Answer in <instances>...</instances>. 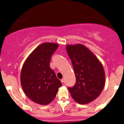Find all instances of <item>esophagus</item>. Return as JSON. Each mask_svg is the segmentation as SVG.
Returning a JSON list of instances; mask_svg holds the SVG:
<instances>
[{"label": "esophagus", "instance_id": "1", "mask_svg": "<svg viewBox=\"0 0 124 124\" xmlns=\"http://www.w3.org/2000/svg\"><path fill=\"white\" fill-rule=\"evenodd\" d=\"M61 82H62V85H65V80H64V79H62V80H61Z\"/></svg>", "mask_w": 124, "mask_h": 124}]
</instances>
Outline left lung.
<instances>
[{"mask_svg":"<svg viewBox=\"0 0 124 124\" xmlns=\"http://www.w3.org/2000/svg\"><path fill=\"white\" fill-rule=\"evenodd\" d=\"M66 48L76 81L75 86L68 90L78 103H90L99 97L104 87L106 75L103 65L96 55L82 44L67 45Z\"/></svg>","mask_w":124,"mask_h":124,"instance_id":"8db88e82","label":"left lung"}]
</instances>
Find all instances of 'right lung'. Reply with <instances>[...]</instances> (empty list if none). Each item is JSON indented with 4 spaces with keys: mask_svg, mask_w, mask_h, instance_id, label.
Here are the masks:
<instances>
[{
    "mask_svg": "<svg viewBox=\"0 0 124 124\" xmlns=\"http://www.w3.org/2000/svg\"><path fill=\"white\" fill-rule=\"evenodd\" d=\"M59 45L42 43L30 54L21 70V85L24 92L32 101L47 105L54 100L62 85L49 66L51 56Z\"/></svg>",
    "mask_w": 124,
    "mask_h": 124,
    "instance_id": "right-lung-1",
    "label": "right lung"
}]
</instances>
